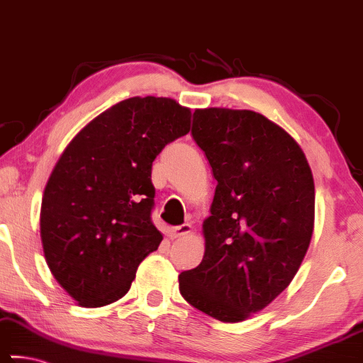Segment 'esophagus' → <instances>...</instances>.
I'll list each match as a JSON object with an SVG mask.
<instances>
[{"label":"esophagus","instance_id":"obj_1","mask_svg":"<svg viewBox=\"0 0 363 363\" xmlns=\"http://www.w3.org/2000/svg\"><path fill=\"white\" fill-rule=\"evenodd\" d=\"M191 230V225L185 223L182 225H175V228H169L167 229V238L169 239H177V238H182V235H186Z\"/></svg>","mask_w":363,"mask_h":363}]
</instances>
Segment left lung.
Instances as JSON below:
<instances>
[{"instance_id":"obj_1","label":"left lung","mask_w":363,"mask_h":363,"mask_svg":"<svg viewBox=\"0 0 363 363\" xmlns=\"http://www.w3.org/2000/svg\"><path fill=\"white\" fill-rule=\"evenodd\" d=\"M191 135L218 185L204 257L180 273V293L208 316L239 323L280 295L306 255L313 173L295 139L259 113L196 109Z\"/></svg>"}]
</instances>
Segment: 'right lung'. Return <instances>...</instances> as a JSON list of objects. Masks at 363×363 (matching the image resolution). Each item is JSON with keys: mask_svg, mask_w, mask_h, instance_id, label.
Listing matches in <instances>:
<instances>
[{"mask_svg": "<svg viewBox=\"0 0 363 363\" xmlns=\"http://www.w3.org/2000/svg\"><path fill=\"white\" fill-rule=\"evenodd\" d=\"M190 109L170 98H129L78 133L47 182L40 206L45 262L80 306L129 291L162 234L152 223V162L188 134Z\"/></svg>", "mask_w": 363, "mask_h": 363, "instance_id": "right-lung-1", "label": "right lung"}]
</instances>
